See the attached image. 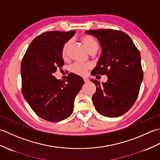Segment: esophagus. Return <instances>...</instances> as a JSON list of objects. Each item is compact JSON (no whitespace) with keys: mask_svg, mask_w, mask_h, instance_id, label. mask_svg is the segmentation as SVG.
Returning a JSON list of instances; mask_svg holds the SVG:
<instances>
[{"mask_svg":"<svg viewBox=\"0 0 160 160\" xmlns=\"http://www.w3.org/2000/svg\"><path fill=\"white\" fill-rule=\"evenodd\" d=\"M84 82L85 83H88L89 82V80L88 78H84Z\"/></svg>","mask_w":160,"mask_h":160,"instance_id":"obj_1","label":"esophagus"}]
</instances>
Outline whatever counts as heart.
<instances>
[{"instance_id": "obj_1", "label": "heart", "mask_w": 160, "mask_h": 160, "mask_svg": "<svg viewBox=\"0 0 160 160\" xmlns=\"http://www.w3.org/2000/svg\"><path fill=\"white\" fill-rule=\"evenodd\" d=\"M81 42L83 44L84 47L90 53H95L98 49V45L97 42L92 37L89 36H84L80 38ZM71 45V41H67L62 47V57L64 60L67 59L68 53H69V49ZM91 68V66L89 64H80L76 63L74 64L72 67H71V71L75 74L78 75V76H84L86 75L87 71Z\"/></svg>"}]
</instances>
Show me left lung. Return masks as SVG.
<instances>
[{"instance_id": "obj_1", "label": "left lung", "mask_w": 160, "mask_h": 160, "mask_svg": "<svg viewBox=\"0 0 160 160\" xmlns=\"http://www.w3.org/2000/svg\"><path fill=\"white\" fill-rule=\"evenodd\" d=\"M85 33L96 37L102 50L91 75L108 77L102 83L91 80L96 86L92 96L95 108L105 117L120 116L130 109L138 96L143 80L140 53L123 32L98 29L88 30Z\"/></svg>"}]
</instances>
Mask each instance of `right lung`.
<instances>
[{"label": "right lung", "instance_id": "add662e5", "mask_svg": "<svg viewBox=\"0 0 160 160\" xmlns=\"http://www.w3.org/2000/svg\"><path fill=\"white\" fill-rule=\"evenodd\" d=\"M76 32H48L30 44L21 62L22 93L32 110L43 120L57 122L72 114L74 100L84 83L80 76L70 73L66 83L53 73L62 67L63 45Z\"/></svg>", "mask_w": 160, "mask_h": 160}]
</instances>
